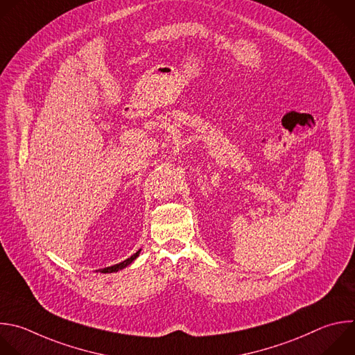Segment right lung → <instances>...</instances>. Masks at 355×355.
I'll return each mask as SVG.
<instances>
[{"label": "right lung", "mask_w": 355, "mask_h": 355, "mask_svg": "<svg viewBox=\"0 0 355 355\" xmlns=\"http://www.w3.org/2000/svg\"><path fill=\"white\" fill-rule=\"evenodd\" d=\"M141 251H142V250H139L137 254H134L132 257H130L128 259H125V261H123V262H120V263L108 266V268H104V269H98V272H100V273H114V272H118V270H123L124 268H127L128 265H131V263L139 257Z\"/></svg>", "instance_id": "add662e5"}]
</instances>
